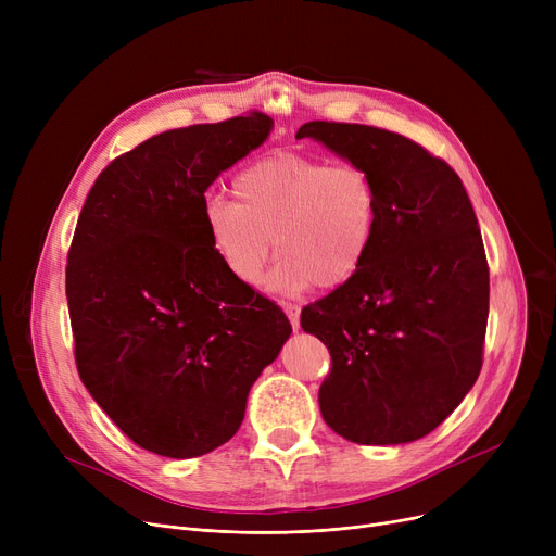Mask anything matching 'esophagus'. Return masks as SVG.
I'll return each mask as SVG.
<instances>
[{"mask_svg": "<svg viewBox=\"0 0 556 556\" xmlns=\"http://www.w3.org/2000/svg\"><path fill=\"white\" fill-rule=\"evenodd\" d=\"M281 308H283L286 317L290 319V325H293V329H300V306H298V304H288V302H283V304H281Z\"/></svg>", "mask_w": 556, "mask_h": 556, "instance_id": "34e87169", "label": "esophagus"}]
</instances>
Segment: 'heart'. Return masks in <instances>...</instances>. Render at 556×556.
Returning <instances> with one entry per match:
<instances>
[{
	"label": "heart",
	"instance_id": "1",
	"mask_svg": "<svg viewBox=\"0 0 556 556\" xmlns=\"http://www.w3.org/2000/svg\"><path fill=\"white\" fill-rule=\"evenodd\" d=\"M231 200L204 202V233L223 268L256 286L273 252V288L295 293L315 283L336 290L367 263L381 218V195L358 164L277 153L241 168Z\"/></svg>",
	"mask_w": 556,
	"mask_h": 556
}]
</instances>
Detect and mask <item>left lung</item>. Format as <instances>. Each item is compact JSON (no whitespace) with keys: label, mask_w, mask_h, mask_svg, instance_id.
<instances>
[{"label":"left lung","mask_w":556,"mask_h":556,"mask_svg":"<svg viewBox=\"0 0 556 556\" xmlns=\"http://www.w3.org/2000/svg\"><path fill=\"white\" fill-rule=\"evenodd\" d=\"M295 137L363 166L381 195L363 270L302 311V329L331 354L319 410L349 442L421 440L482 369L489 266L473 204L444 160L403 135L308 122Z\"/></svg>","instance_id":"8db88e82"}]
</instances>
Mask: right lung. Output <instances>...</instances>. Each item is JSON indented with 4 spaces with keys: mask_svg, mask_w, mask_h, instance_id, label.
Masks as SVG:
<instances>
[{
    "mask_svg": "<svg viewBox=\"0 0 556 556\" xmlns=\"http://www.w3.org/2000/svg\"><path fill=\"white\" fill-rule=\"evenodd\" d=\"M263 112L166 130L103 168L67 254L80 381L151 453L187 459L237 434L281 352L283 311L233 279L204 233V191L268 139Z\"/></svg>",
    "mask_w": 556,
    "mask_h": 556,
    "instance_id": "right-lung-1",
    "label": "right lung"
}]
</instances>
